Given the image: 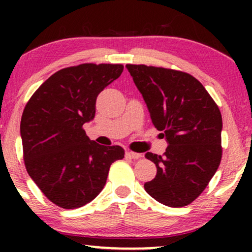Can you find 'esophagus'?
Returning a JSON list of instances; mask_svg holds the SVG:
<instances>
[{
	"mask_svg": "<svg viewBox=\"0 0 252 252\" xmlns=\"http://www.w3.org/2000/svg\"><path fill=\"white\" fill-rule=\"evenodd\" d=\"M126 157L132 158V159H137V158L142 157V155L137 154V153H134V151H126Z\"/></svg>",
	"mask_w": 252,
	"mask_h": 252,
	"instance_id": "1",
	"label": "esophagus"
}]
</instances>
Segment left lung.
Instances as JSON below:
<instances>
[{
  "instance_id": "1",
  "label": "left lung",
  "mask_w": 252,
  "mask_h": 252,
  "mask_svg": "<svg viewBox=\"0 0 252 252\" xmlns=\"http://www.w3.org/2000/svg\"><path fill=\"white\" fill-rule=\"evenodd\" d=\"M149 109L151 122L163 130L166 151L147 153L157 174L144 184L161 204L181 208L194 202L209 185L221 160L222 118L201 82L172 68L127 64Z\"/></svg>"
}]
</instances>
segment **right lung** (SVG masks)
Here are the masks:
<instances>
[{"mask_svg": "<svg viewBox=\"0 0 252 252\" xmlns=\"http://www.w3.org/2000/svg\"><path fill=\"white\" fill-rule=\"evenodd\" d=\"M122 64L85 63L48 78L24 109L20 122L24 163L44 196L63 209L92 202L110 166L123 159L119 146H101L82 128L95 117L97 95L120 77Z\"/></svg>", "mask_w": 252, "mask_h": 252, "instance_id": "add662e5", "label": "right lung"}]
</instances>
